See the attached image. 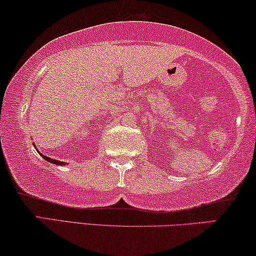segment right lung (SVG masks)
<instances>
[{
  "label": "right lung",
  "mask_w": 256,
  "mask_h": 256,
  "mask_svg": "<svg viewBox=\"0 0 256 256\" xmlns=\"http://www.w3.org/2000/svg\"><path fill=\"white\" fill-rule=\"evenodd\" d=\"M34 148H36V146H34ZM36 150H37V148H36ZM38 152V150H37ZM38 154H40V155L43 157V158L45 160H48V162H50V163H54V164H56V166H65V162H62V160H54V158H50V157H48V156H45V155H43V154H40V152H38Z\"/></svg>",
  "instance_id": "1"
}]
</instances>
